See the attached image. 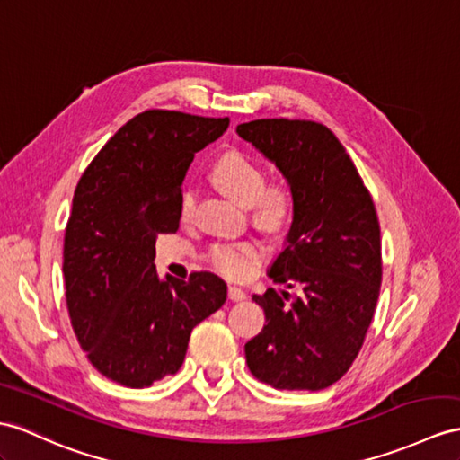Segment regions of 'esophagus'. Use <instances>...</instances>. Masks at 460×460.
Listing matches in <instances>:
<instances>
[{
	"label": "esophagus",
	"mask_w": 460,
	"mask_h": 460,
	"mask_svg": "<svg viewBox=\"0 0 460 460\" xmlns=\"http://www.w3.org/2000/svg\"><path fill=\"white\" fill-rule=\"evenodd\" d=\"M228 298L234 300V302H238V300H243V298H245V293H243V290H242L240 287L230 285V287H228Z\"/></svg>",
	"instance_id": "esophagus-1"
}]
</instances>
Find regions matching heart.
<instances>
[{"mask_svg":"<svg viewBox=\"0 0 460 460\" xmlns=\"http://www.w3.org/2000/svg\"><path fill=\"white\" fill-rule=\"evenodd\" d=\"M212 179L240 205L250 207L252 218L265 230H281L293 217L295 193L288 183L265 181L261 165L252 155L232 150L212 167ZM195 189L187 187L179 197V218L189 224L195 215ZM265 250L257 242L218 243L208 252L210 267L228 279H248L260 269Z\"/></svg>","mask_w":460,"mask_h":460,"instance_id":"obj_1","label":"heart"}]
</instances>
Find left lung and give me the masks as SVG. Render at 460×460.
I'll return each mask as SVG.
<instances>
[{
    "label": "left lung",
    "mask_w": 460,
    "mask_h": 460,
    "mask_svg": "<svg viewBox=\"0 0 460 460\" xmlns=\"http://www.w3.org/2000/svg\"><path fill=\"white\" fill-rule=\"evenodd\" d=\"M236 132L271 160L295 193L285 250L253 300L265 326L245 363L279 390H322L349 371L371 326L383 281L373 197L335 134L314 120L260 119Z\"/></svg>",
    "instance_id": "8db88e82"
}]
</instances>
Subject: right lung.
I'll list each match as a JSON object with an SVG mask.
<instances>
[{
    "mask_svg": "<svg viewBox=\"0 0 460 460\" xmlns=\"http://www.w3.org/2000/svg\"><path fill=\"white\" fill-rule=\"evenodd\" d=\"M230 119L150 109L120 127L75 187L64 236L72 328L97 371L130 388L183 365L189 335L226 302L215 273H155V238L179 228V197L195 154Z\"/></svg>",
    "mask_w": 460,
    "mask_h": 460,
    "instance_id": "1",
    "label": "right lung"
}]
</instances>
